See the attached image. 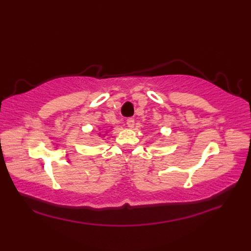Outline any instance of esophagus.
<instances>
[{
  "label": "esophagus",
  "mask_w": 251,
  "mask_h": 251,
  "mask_svg": "<svg viewBox=\"0 0 251 251\" xmlns=\"http://www.w3.org/2000/svg\"><path fill=\"white\" fill-rule=\"evenodd\" d=\"M126 126H128V128H133V126H135V120L132 118L126 120Z\"/></svg>",
  "instance_id": "34e87169"
}]
</instances>
